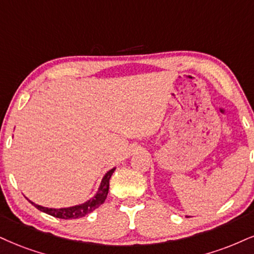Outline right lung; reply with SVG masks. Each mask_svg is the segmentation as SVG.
<instances>
[{
    "mask_svg": "<svg viewBox=\"0 0 254 254\" xmlns=\"http://www.w3.org/2000/svg\"><path fill=\"white\" fill-rule=\"evenodd\" d=\"M115 168H112L111 171L106 173L105 177L101 181V185H100V189L98 190V193L95 194V196L88 200L87 202L81 203V205L77 206H73V207H67V208H47L43 207V206H39L35 205L34 202V206L40 211L45 212V213L53 215L55 218H60V219H76V218H82L86 214L93 212L94 209L98 208L101 203H103L106 198H107L108 194V190H109V179H111L112 174L114 173Z\"/></svg>",
    "mask_w": 254,
    "mask_h": 254,
    "instance_id": "add662e5",
    "label": "right lung"
}]
</instances>
